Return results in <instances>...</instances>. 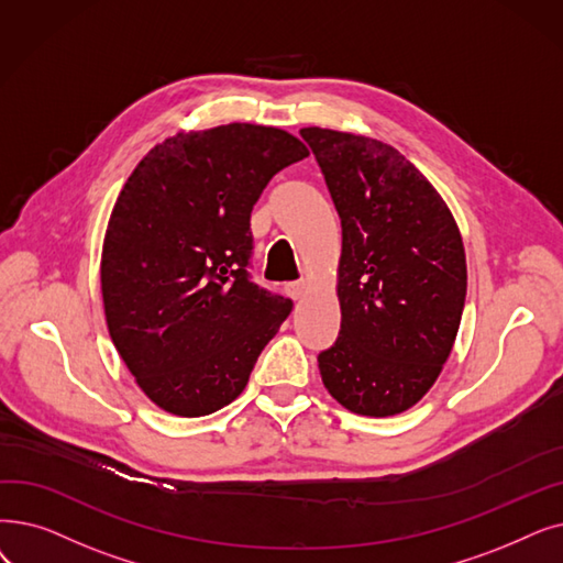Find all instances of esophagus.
I'll return each mask as SVG.
<instances>
[{
	"label": "esophagus",
	"mask_w": 563,
	"mask_h": 563,
	"mask_svg": "<svg viewBox=\"0 0 563 563\" xmlns=\"http://www.w3.org/2000/svg\"><path fill=\"white\" fill-rule=\"evenodd\" d=\"M285 291H287V297L289 299H301L303 297V291H306V283L303 280H295V283H287L285 285Z\"/></svg>",
	"instance_id": "1"
}]
</instances>
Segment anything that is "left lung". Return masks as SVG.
I'll use <instances>...</instances> for the list:
<instances>
[{"label": "left lung", "mask_w": 563, "mask_h": 563, "mask_svg": "<svg viewBox=\"0 0 563 563\" xmlns=\"http://www.w3.org/2000/svg\"><path fill=\"white\" fill-rule=\"evenodd\" d=\"M340 216V331L317 356L329 394L363 417L417 405L442 373L467 297L453 216L398 150L301 129Z\"/></svg>", "instance_id": "obj_1"}]
</instances>
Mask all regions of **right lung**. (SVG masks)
<instances>
[{"mask_svg": "<svg viewBox=\"0 0 563 563\" xmlns=\"http://www.w3.org/2000/svg\"><path fill=\"white\" fill-rule=\"evenodd\" d=\"M306 144L228 124L156 144L121 188L101 257L108 331L137 386L195 419L230 405L291 312L251 280V211Z\"/></svg>", "mask_w": 563, "mask_h": 563, "instance_id": "obj_1", "label": "right lung"}]
</instances>
